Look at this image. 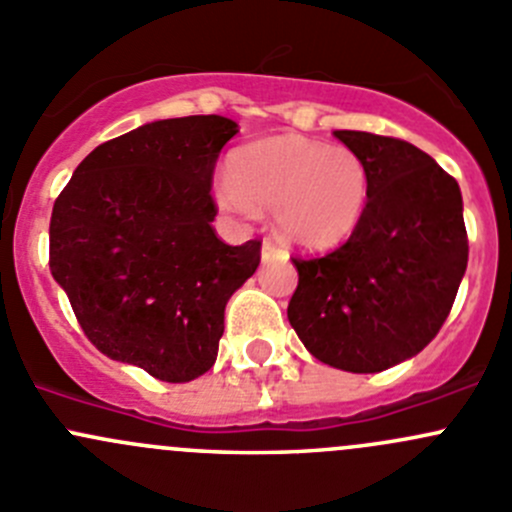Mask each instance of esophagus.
<instances>
[{
    "label": "esophagus",
    "instance_id": "obj_1",
    "mask_svg": "<svg viewBox=\"0 0 512 512\" xmlns=\"http://www.w3.org/2000/svg\"><path fill=\"white\" fill-rule=\"evenodd\" d=\"M277 257H285V250H282L280 245H275V242H272V240L262 242V262L277 260Z\"/></svg>",
    "mask_w": 512,
    "mask_h": 512
}]
</instances>
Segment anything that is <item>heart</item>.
I'll use <instances>...</instances> for the list:
<instances>
[{"mask_svg": "<svg viewBox=\"0 0 512 512\" xmlns=\"http://www.w3.org/2000/svg\"><path fill=\"white\" fill-rule=\"evenodd\" d=\"M369 193V168L352 148L277 133L230 153L227 183L215 188V200L245 218L275 210L282 240L322 252L352 237Z\"/></svg>", "mask_w": 512, "mask_h": 512, "instance_id": "heart-1", "label": "heart"}]
</instances>
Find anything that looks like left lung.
<instances>
[{"mask_svg":"<svg viewBox=\"0 0 512 512\" xmlns=\"http://www.w3.org/2000/svg\"><path fill=\"white\" fill-rule=\"evenodd\" d=\"M369 168V203L347 242L292 260L287 319L307 352L352 374L411 359L438 334L466 275L468 237L456 180L399 138L334 131Z\"/></svg>","mask_w":512,"mask_h":512,"instance_id":"8db88e82","label":"left lung"}]
</instances>
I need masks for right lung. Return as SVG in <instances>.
<instances>
[{
	"instance_id": "1",
	"label": "right lung",
	"mask_w": 512,
	"mask_h": 512,
	"mask_svg": "<svg viewBox=\"0 0 512 512\" xmlns=\"http://www.w3.org/2000/svg\"><path fill=\"white\" fill-rule=\"evenodd\" d=\"M237 131L215 113L143 123L81 160L51 213V275L86 337L168 384L215 364L227 302L260 265V240L225 245L210 225Z\"/></svg>"
}]
</instances>
